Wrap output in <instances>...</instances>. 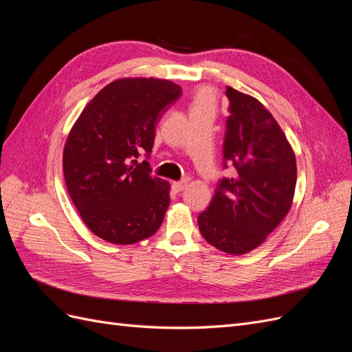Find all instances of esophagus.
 Segmentation results:
<instances>
[{"label": "esophagus", "mask_w": 352, "mask_h": 352, "mask_svg": "<svg viewBox=\"0 0 352 352\" xmlns=\"http://www.w3.org/2000/svg\"><path fill=\"white\" fill-rule=\"evenodd\" d=\"M186 182H185V180H180V182H173L172 184V188H173V190H175V192H182V190L186 188Z\"/></svg>", "instance_id": "1"}]
</instances>
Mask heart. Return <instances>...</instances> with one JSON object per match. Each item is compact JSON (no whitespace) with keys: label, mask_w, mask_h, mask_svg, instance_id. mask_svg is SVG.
Segmentation results:
<instances>
[{"label":"heart","mask_w":352,"mask_h":352,"mask_svg":"<svg viewBox=\"0 0 352 352\" xmlns=\"http://www.w3.org/2000/svg\"><path fill=\"white\" fill-rule=\"evenodd\" d=\"M212 104H214V92L208 88H202L195 95L192 110L212 109Z\"/></svg>","instance_id":"heart-1"}]
</instances>
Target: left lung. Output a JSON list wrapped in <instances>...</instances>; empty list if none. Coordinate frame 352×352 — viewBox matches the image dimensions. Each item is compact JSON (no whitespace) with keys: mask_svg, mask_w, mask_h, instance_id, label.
<instances>
[{"mask_svg":"<svg viewBox=\"0 0 352 352\" xmlns=\"http://www.w3.org/2000/svg\"><path fill=\"white\" fill-rule=\"evenodd\" d=\"M226 97L223 168L232 164L236 173L219 180L198 226L212 247L241 255L263 243L289 211L296 162L280 126L258 100L230 87Z\"/></svg>","mask_w":352,"mask_h":352,"instance_id":"8db88e82","label":"left lung"}]
</instances>
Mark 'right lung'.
Wrapping results in <instances>:
<instances>
[{"label": "right lung", "instance_id": "1", "mask_svg": "<svg viewBox=\"0 0 352 352\" xmlns=\"http://www.w3.org/2000/svg\"><path fill=\"white\" fill-rule=\"evenodd\" d=\"M180 95L170 80H114L72 127L63 153L66 186L85 225L101 239L135 243L162 226L170 186L151 176L146 160L157 123Z\"/></svg>", "mask_w": 352, "mask_h": 352}]
</instances>
